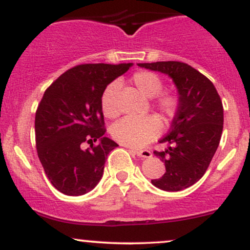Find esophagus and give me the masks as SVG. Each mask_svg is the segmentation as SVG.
<instances>
[{"mask_svg": "<svg viewBox=\"0 0 250 250\" xmlns=\"http://www.w3.org/2000/svg\"><path fill=\"white\" fill-rule=\"evenodd\" d=\"M130 149L131 153H134L137 156L143 157V159H149L151 157V151L148 150V149H134V148H129Z\"/></svg>", "mask_w": 250, "mask_h": 250, "instance_id": "obj_1", "label": "esophagus"}]
</instances>
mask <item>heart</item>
<instances>
[{
	"label": "heart",
	"instance_id": "heart-1",
	"mask_svg": "<svg viewBox=\"0 0 250 250\" xmlns=\"http://www.w3.org/2000/svg\"><path fill=\"white\" fill-rule=\"evenodd\" d=\"M131 82L146 97H153V104L166 121H170L179 110L180 99L175 91L162 90L163 80L156 73L149 70L136 71ZM119 83L108 84L101 95V109L108 119L119 115L116 93ZM161 131V122L154 115L145 117H125L111 128V135L117 142L129 147H142L154 140Z\"/></svg>",
	"mask_w": 250,
	"mask_h": 250
}]
</instances>
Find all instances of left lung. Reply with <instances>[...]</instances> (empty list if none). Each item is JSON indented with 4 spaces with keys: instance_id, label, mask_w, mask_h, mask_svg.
<instances>
[{
    "instance_id": "8db88e82",
    "label": "left lung",
    "mask_w": 250,
    "mask_h": 250,
    "mask_svg": "<svg viewBox=\"0 0 250 250\" xmlns=\"http://www.w3.org/2000/svg\"><path fill=\"white\" fill-rule=\"evenodd\" d=\"M173 79L180 105L170 130L160 143H169L154 154L165 162L166 173L151 180L155 187L179 191L196 183L210 165L223 129V105L213 82L191 65L179 61L139 63Z\"/></svg>"
}]
</instances>
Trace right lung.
<instances>
[{
    "instance_id": "obj_1",
    "label": "right lung",
    "mask_w": 250,
    "mask_h": 250,
    "mask_svg": "<svg viewBox=\"0 0 250 250\" xmlns=\"http://www.w3.org/2000/svg\"><path fill=\"white\" fill-rule=\"evenodd\" d=\"M131 65H75L43 94L35 115L36 150L45 175L61 193L79 196L101 180L108 154L119 146L103 136L101 95L109 83ZM85 143L90 148L83 149Z\"/></svg>"
}]
</instances>
